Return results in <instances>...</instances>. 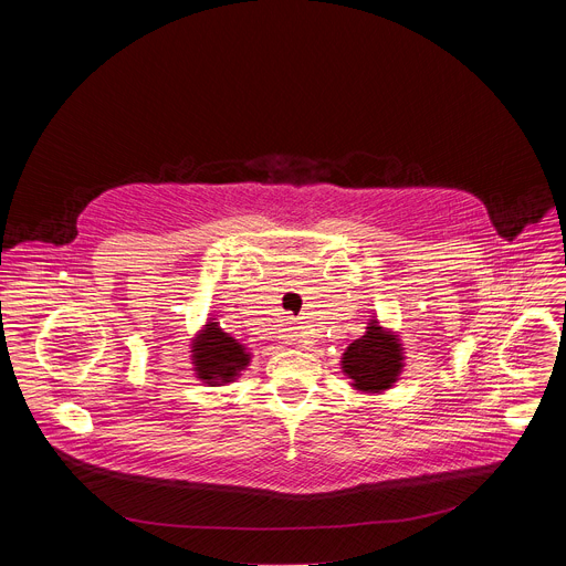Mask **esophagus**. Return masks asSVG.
I'll use <instances>...</instances> for the list:
<instances>
[{"instance_id": "1", "label": "esophagus", "mask_w": 566, "mask_h": 566, "mask_svg": "<svg viewBox=\"0 0 566 566\" xmlns=\"http://www.w3.org/2000/svg\"><path fill=\"white\" fill-rule=\"evenodd\" d=\"M291 334H293V336H291V338H295V340H300V343H304V345H306V343H308V340H306V336H304V334H302V332H297V329H295V327H293V329H291Z\"/></svg>"}]
</instances>
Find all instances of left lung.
<instances>
[{
    "label": "left lung",
    "mask_w": 566,
    "mask_h": 566,
    "mask_svg": "<svg viewBox=\"0 0 566 566\" xmlns=\"http://www.w3.org/2000/svg\"><path fill=\"white\" fill-rule=\"evenodd\" d=\"M402 369V347L391 332H385L376 319L369 322L365 336L354 340L343 354V371L352 385L365 394L389 389Z\"/></svg>",
    "instance_id": "8db88e82"
}]
</instances>
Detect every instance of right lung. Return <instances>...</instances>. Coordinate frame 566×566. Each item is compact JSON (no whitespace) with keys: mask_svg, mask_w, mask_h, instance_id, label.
<instances>
[{"mask_svg":"<svg viewBox=\"0 0 566 566\" xmlns=\"http://www.w3.org/2000/svg\"><path fill=\"white\" fill-rule=\"evenodd\" d=\"M192 363L197 378L208 385H223L234 380L241 369H247L251 354L244 345L221 332L217 322H208L192 343Z\"/></svg>","mask_w":566,"mask_h":566,"instance_id":"obj_1","label":"right lung"}]
</instances>
